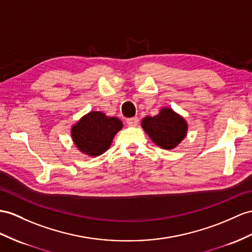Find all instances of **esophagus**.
<instances>
[{
    "label": "esophagus",
    "mask_w": 252,
    "mask_h": 252,
    "mask_svg": "<svg viewBox=\"0 0 252 252\" xmlns=\"http://www.w3.org/2000/svg\"><path fill=\"white\" fill-rule=\"evenodd\" d=\"M126 123H127V125H128V126H130V127H134V126H137V125H138V123H139V119L137 118V116H134V118L127 119Z\"/></svg>",
    "instance_id": "34e87169"
}]
</instances>
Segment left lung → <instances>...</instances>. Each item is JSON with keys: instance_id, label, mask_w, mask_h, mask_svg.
<instances>
[{"instance_id": "obj_1", "label": "left lung", "mask_w": 252, "mask_h": 252, "mask_svg": "<svg viewBox=\"0 0 252 252\" xmlns=\"http://www.w3.org/2000/svg\"><path fill=\"white\" fill-rule=\"evenodd\" d=\"M141 126L153 142L164 150H172L179 145L188 129L186 121L170 108H162L155 116H146Z\"/></svg>"}]
</instances>
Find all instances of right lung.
I'll use <instances>...</instances> for the list:
<instances>
[{"label":"right lung","instance_id":"obj_1","mask_svg":"<svg viewBox=\"0 0 252 252\" xmlns=\"http://www.w3.org/2000/svg\"><path fill=\"white\" fill-rule=\"evenodd\" d=\"M123 128L118 118H110L100 111L85 114L71 128L73 143L91 157L103 154L112 143L114 136Z\"/></svg>","mask_w":252,"mask_h":252}]
</instances>
